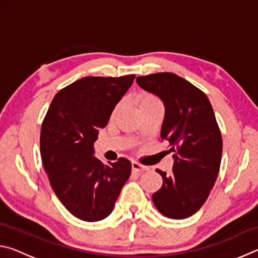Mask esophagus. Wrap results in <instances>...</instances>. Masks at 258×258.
<instances>
[{
	"label": "esophagus",
	"mask_w": 258,
	"mask_h": 258,
	"mask_svg": "<svg viewBox=\"0 0 258 258\" xmlns=\"http://www.w3.org/2000/svg\"><path fill=\"white\" fill-rule=\"evenodd\" d=\"M147 168H148V167H146V166H143V165H141V164H139L138 161H132V169H133L134 172L141 173V172L147 171Z\"/></svg>",
	"instance_id": "obj_1"
}]
</instances>
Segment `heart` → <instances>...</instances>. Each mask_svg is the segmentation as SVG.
Returning <instances> with one entry per match:
<instances>
[{
  "label": "heart",
  "instance_id": "obj_1",
  "mask_svg": "<svg viewBox=\"0 0 258 258\" xmlns=\"http://www.w3.org/2000/svg\"><path fill=\"white\" fill-rule=\"evenodd\" d=\"M155 103H159L158 99L154 95H151L149 93H142L139 98V106H147V104H155Z\"/></svg>",
  "mask_w": 258,
  "mask_h": 258
}]
</instances>
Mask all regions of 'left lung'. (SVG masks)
Segmentation results:
<instances>
[{"label": "left lung", "mask_w": 258, "mask_h": 258, "mask_svg": "<svg viewBox=\"0 0 258 258\" xmlns=\"http://www.w3.org/2000/svg\"><path fill=\"white\" fill-rule=\"evenodd\" d=\"M137 83L163 101L160 138L175 152L169 175L156 171L163 185L152 195V202L166 217L186 218L206 202L220 171L223 143L212 104L203 91L175 74L140 76Z\"/></svg>", "instance_id": "left-lung-1"}]
</instances>
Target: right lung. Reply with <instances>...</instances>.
I'll return each mask as SVG.
<instances>
[{"instance_id": "add662e5", "label": "right lung", "mask_w": 258, "mask_h": 258, "mask_svg": "<svg viewBox=\"0 0 258 258\" xmlns=\"http://www.w3.org/2000/svg\"><path fill=\"white\" fill-rule=\"evenodd\" d=\"M134 78L74 82L55 94L43 120L41 156L50 184L61 204L82 221L106 218L131 175L128 159L104 165L94 157L93 145Z\"/></svg>"}]
</instances>
